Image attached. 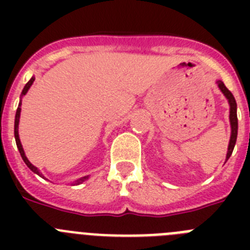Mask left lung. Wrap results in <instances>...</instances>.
Masks as SVG:
<instances>
[{
    "mask_svg": "<svg viewBox=\"0 0 250 250\" xmlns=\"http://www.w3.org/2000/svg\"><path fill=\"white\" fill-rule=\"evenodd\" d=\"M218 86H219L220 91L224 94V96L228 99L229 106H230V114H229V120H230V126H231V135H230V141H229L228 146V152H227V160L230 158L231 152H233L234 146H235V143H237V135H238V116H237V103H235V99H234L233 94L229 91L227 87H225L224 83L220 80L216 81Z\"/></svg>",
    "mask_w": 250,
    "mask_h": 250,
    "instance_id": "8db88e82",
    "label": "left lung"
}]
</instances>
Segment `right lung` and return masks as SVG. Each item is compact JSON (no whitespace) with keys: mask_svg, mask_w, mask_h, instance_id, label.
I'll list each match as a JSON object with an SVG mask.
<instances>
[{"mask_svg":"<svg viewBox=\"0 0 250 250\" xmlns=\"http://www.w3.org/2000/svg\"><path fill=\"white\" fill-rule=\"evenodd\" d=\"M34 81H35V77H31V80L28 81L27 83H26L25 85V87H23V90H22V92H21V96H23V95H26V92L28 91V89H30L31 87V85H32V83H34ZM20 114H21V101H20V104H19V107H17V111H16V116H15V139H16V145H17V149H19V151H20V154H21V156H22V159H23V161H25V164L27 165L28 167H30L31 170H32V171H34V173H36L37 175H40V176H42V174L40 173V170L37 169L36 167H35V165H32L30 163V161H28V159L26 158V155H25V151H23V149H22V145H21V141H20V136H19V123H20ZM43 178V176H42ZM89 178V176H83V178H81V179H79V180H76V182H75V184H81V183H83L86 180V179Z\"/></svg>","mask_w":250,"mask_h":250,"instance_id":"add662e5","label":"right lung"}]
</instances>
